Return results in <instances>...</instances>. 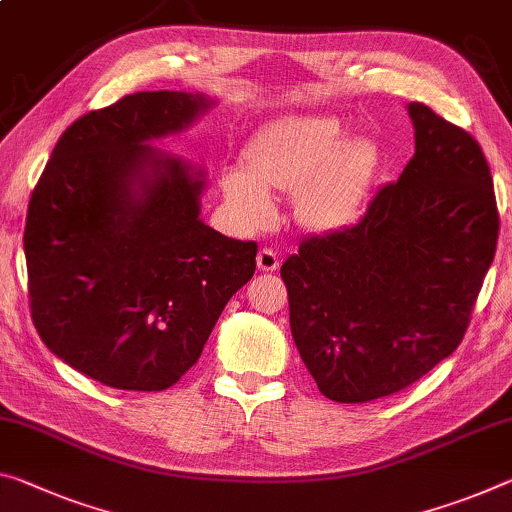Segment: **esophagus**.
<instances>
[{"label":"esophagus","instance_id":"34e87169","mask_svg":"<svg viewBox=\"0 0 512 512\" xmlns=\"http://www.w3.org/2000/svg\"><path fill=\"white\" fill-rule=\"evenodd\" d=\"M278 266H280V257H278V253H275V250H271V248L259 250V253H257V269L259 271L273 273V271H278Z\"/></svg>","mask_w":512,"mask_h":512}]
</instances>
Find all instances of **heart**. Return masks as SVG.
I'll return each mask as SVG.
<instances>
[{
	"label": "heart",
	"instance_id": "obj_1",
	"mask_svg": "<svg viewBox=\"0 0 512 512\" xmlns=\"http://www.w3.org/2000/svg\"><path fill=\"white\" fill-rule=\"evenodd\" d=\"M330 116H282L264 125L243 150V164L221 177L225 202L246 227L275 212L269 189L294 191L298 221L335 230L362 212L376 184L380 150L369 136H345Z\"/></svg>",
	"mask_w": 512,
	"mask_h": 512
}]
</instances>
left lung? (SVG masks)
Listing matches in <instances>:
<instances>
[{"mask_svg": "<svg viewBox=\"0 0 512 512\" xmlns=\"http://www.w3.org/2000/svg\"><path fill=\"white\" fill-rule=\"evenodd\" d=\"M415 157L367 212L310 237L280 275L289 323L323 396L401 392L456 351L497 250L485 154L465 129L410 102Z\"/></svg>", "mask_w": 512, "mask_h": 512, "instance_id": "left-lung-1", "label": "left lung"}]
</instances>
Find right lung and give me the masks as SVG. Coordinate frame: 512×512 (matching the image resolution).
Wrapping results in <instances>:
<instances>
[{"instance_id": "right-lung-1", "label": "right lung", "mask_w": 512, "mask_h": 512, "mask_svg": "<svg viewBox=\"0 0 512 512\" xmlns=\"http://www.w3.org/2000/svg\"><path fill=\"white\" fill-rule=\"evenodd\" d=\"M212 107L202 93L143 91L86 113L31 193V319L56 358L107 387L175 385L255 273V241L202 223L205 170L150 145Z\"/></svg>"}]
</instances>
